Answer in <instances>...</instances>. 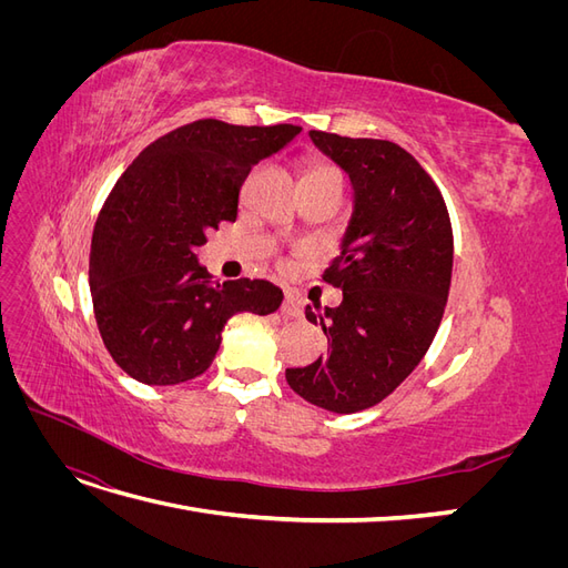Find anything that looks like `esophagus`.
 <instances>
[{
    "label": "esophagus",
    "mask_w": 568,
    "mask_h": 568,
    "mask_svg": "<svg viewBox=\"0 0 568 568\" xmlns=\"http://www.w3.org/2000/svg\"><path fill=\"white\" fill-rule=\"evenodd\" d=\"M282 315H286V317H291V320H296V317H301V315H303L298 296H294V294H286V296H284V303H282Z\"/></svg>",
    "instance_id": "1"
}]
</instances>
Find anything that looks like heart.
<instances>
[{
  "instance_id": "heart-1",
  "label": "heart",
  "mask_w": 568,
  "mask_h": 568,
  "mask_svg": "<svg viewBox=\"0 0 568 568\" xmlns=\"http://www.w3.org/2000/svg\"><path fill=\"white\" fill-rule=\"evenodd\" d=\"M301 180H336V182H341V175H338V170L334 165L317 163V165L307 168Z\"/></svg>"
}]
</instances>
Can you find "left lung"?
Returning a JSON list of instances; mask_svg holds the SVG:
<instances>
[{
  "mask_svg": "<svg viewBox=\"0 0 568 568\" xmlns=\"http://www.w3.org/2000/svg\"><path fill=\"white\" fill-rule=\"evenodd\" d=\"M307 134L351 178L353 213L324 272L341 305L305 307L329 348L286 369V382L307 403L353 415L398 388L432 346L450 291L453 230L438 186L398 144Z\"/></svg>",
  "mask_w": 568,
  "mask_h": 568,
  "instance_id": "obj_1",
  "label": "left lung"
}]
</instances>
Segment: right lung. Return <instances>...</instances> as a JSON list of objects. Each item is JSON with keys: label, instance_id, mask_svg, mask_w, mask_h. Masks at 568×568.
<instances>
[{"label": "right lung", "instance_id": "right-lung-1", "mask_svg": "<svg viewBox=\"0 0 568 568\" xmlns=\"http://www.w3.org/2000/svg\"><path fill=\"white\" fill-rule=\"evenodd\" d=\"M298 132L205 118L149 144L120 175L94 227L90 291L104 346L132 379H194L211 367L232 315L282 305V288L265 280H215L196 248L236 220L251 168Z\"/></svg>", "mask_w": 568, "mask_h": 568}]
</instances>
